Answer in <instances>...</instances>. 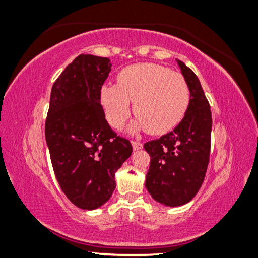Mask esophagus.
<instances>
[{"instance_id": "obj_1", "label": "esophagus", "mask_w": 258, "mask_h": 258, "mask_svg": "<svg viewBox=\"0 0 258 258\" xmlns=\"http://www.w3.org/2000/svg\"><path fill=\"white\" fill-rule=\"evenodd\" d=\"M132 148H133V150H135V151H138V150L143 149V144H142V143L133 140V142H132Z\"/></svg>"}]
</instances>
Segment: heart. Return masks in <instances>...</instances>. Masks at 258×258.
Segmentation results:
<instances>
[{"label": "heart", "instance_id": "1", "mask_svg": "<svg viewBox=\"0 0 258 258\" xmlns=\"http://www.w3.org/2000/svg\"><path fill=\"white\" fill-rule=\"evenodd\" d=\"M101 105L114 128H120L131 115L132 103L138 115L133 128L164 135L182 121L190 91L184 77L153 63L126 67L118 75V84L101 89Z\"/></svg>", "mask_w": 258, "mask_h": 258}]
</instances>
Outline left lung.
Here are the masks:
<instances>
[{
    "instance_id": "1",
    "label": "left lung",
    "mask_w": 258,
    "mask_h": 258,
    "mask_svg": "<svg viewBox=\"0 0 258 258\" xmlns=\"http://www.w3.org/2000/svg\"><path fill=\"white\" fill-rule=\"evenodd\" d=\"M177 60L190 91L182 121L174 131L144 145L151 157L145 187L153 200L169 207L185 205L200 189L211 150L212 114L197 75Z\"/></svg>"
}]
</instances>
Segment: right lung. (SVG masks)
I'll return each instance as SVG.
<instances>
[{
  "label": "right lung",
  "instance_id": "add662e5",
  "mask_svg": "<svg viewBox=\"0 0 258 258\" xmlns=\"http://www.w3.org/2000/svg\"><path fill=\"white\" fill-rule=\"evenodd\" d=\"M108 58L80 54L53 83L45 137L63 193L81 210H96L115 189V172L131 156L128 140L105 119L101 88Z\"/></svg>",
  "mask_w": 258,
  "mask_h": 258
}]
</instances>
